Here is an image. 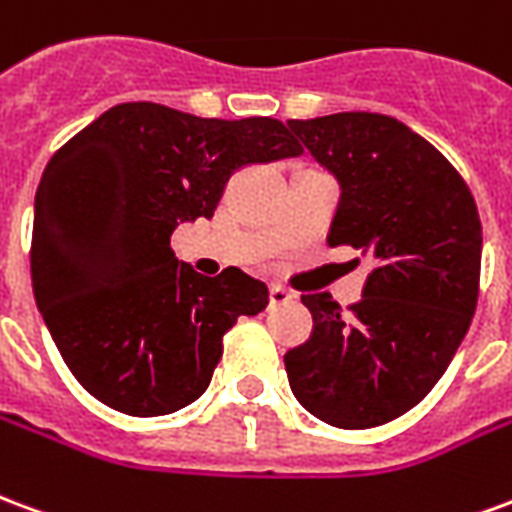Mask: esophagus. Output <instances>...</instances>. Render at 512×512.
I'll return each instance as SVG.
<instances>
[{
  "label": "esophagus",
  "mask_w": 512,
  "mask_h": 512,
  "mask_svg": "<svg viewBox=\"0 0 512 512\" xmlns=\"http://www.w3.org/2000/svg\"><path fill=\"white\" fill-rule=\"evenodd\" d=\"M294 300V292H289L281 283H272L270 286V302L272 305H286V302Z\"/></svg>",
  "instance_id": "34e87169"
}]
</instances>
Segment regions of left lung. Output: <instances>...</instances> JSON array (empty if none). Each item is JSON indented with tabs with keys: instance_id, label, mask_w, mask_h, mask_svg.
I'll list each match as a JSON object with an SVG mask.
<instances>
[{
	"instance_id": "obj_1",
	"label": "left lung",
	"mask_w": 512,
	"mask_h": 512,
	"mask_svg": "<svg viewBox=\"0 0 512 512\" xmlns=\"http://www.w3.org/2000/svg\"><path fill=\"white\" fill-rule=\"evenodd\" d=\"M286 125L341 185L327 242L376 259L349 313L327 292L302 294L313 333L283 357L292 393L335 428L390 423L431 393L472 324L477 204L453 163L398 119L343 111Z\"/></svg>"
}]
</instances>
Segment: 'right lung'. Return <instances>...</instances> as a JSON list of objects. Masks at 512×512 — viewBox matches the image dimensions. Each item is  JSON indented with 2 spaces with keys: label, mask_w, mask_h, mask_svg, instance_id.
Here are the masks:
<instances>
[{
  "label": "right lung",
  "mask_w": 512,
  "mask_h": 512,
  "mask_svg": "<svg viewBox=\"0 0 512 512\" xmlns=\"http://www.w3.org/2000/svg\"><path fill=\"white\" fill-rule=\"evenodd\" d=\"M272 117L201 119L119 103L48 160L35 196L32 292L62 360L100 404L158 417L193 404L267 283L204 278L171 251L179 223L212 218L234 171L300 155Z\"/></svg>",
  "instance_id": "add662e5"
}]
</instances>
